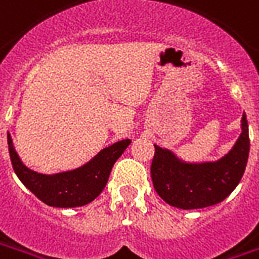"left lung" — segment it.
I'll use <instances>...</instances> for the list:
<instances>
[{"instance_id":"left-lung-1","label":"left lung","mask_w":259,"mask_h":259,"mask_svg":"<svg viewBox=\"0 0 259 259\" xmlns=\"http://www.w3.org/2000/svg\"><path fill=\"white\" fill-rule=\"evenodd\" d=\"M242 135L228 155L214 163L191 164L155 145L151 177L155 191L170 206L192 210L214 206L240 183L250 152L248 123L242 118Z\"/></svg>"}]
</instances>
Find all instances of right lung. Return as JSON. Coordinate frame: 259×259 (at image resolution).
I'll use <instances>...</instances> for the list:
<instances>
[{"label":"right lung","mask_w":259,"mask_h":259,"mask_svg":"<svg viewBox=\"0 0 259 259\" xmlns=\"http://www.w3.org/2000/svg\"><path fill=\"white\" fill-rule=\"evenodd\" d=\"M130 143L132 140L115 143L78 170L45 176L32 171L20 162L8 133L9 155L16 176L39 200L53 207H78L95 200L104 189L114 163Z\"/></svg>","instance_id":"obj_1"}]
</instances>
